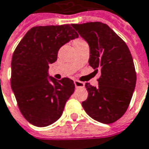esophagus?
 <instances>
[{
	"instance_id": "obj_1",
	"label": "esophagus",
	"mask_w": 149,
	"mask_h": 149,
	"mask_svg": "<svg viewBox=\"0 0 149 149\" xmlns=\"http://www.w3.org/2000/svg\"><path fill=\"white\" fill-rule=\"evenodd\" d=\"M74 84L76 87H84V83H83L82 81H78V80H74Z\"/></svg>"
}]
</instances>
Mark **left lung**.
Returning <instances> with one entry per match:
<instances>
[{
	"mask_svg": "<svg viewBox=\"0 0 149 149\" xmlns=\"http://www.w3.org/2000/svg\"><path fill=\"white\" fill-rule=\"evenodd\" d=\"M90 47L89 65L101 71L98 87L86 83L87 100L81 105L94 120L113 123L125 113L136 85V71L125 42L107 24L95 22L72 24Z\"/></svg>",
	"mask_w": 149,
	"mask_h": 149,
	"instance_id": "left-lung-1",
	"label": "left lung"
}]
</instances>
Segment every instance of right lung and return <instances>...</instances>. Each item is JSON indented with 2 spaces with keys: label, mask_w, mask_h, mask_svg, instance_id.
Here are the masks:
<instances>
[{
  "label": "right lung",
  "mask_w": 149,
  "mask_h": 149,
  "mask_svg": "<svg viewBox=\"0 0 149 149\" xmlns=\"http://www.w3.org/2000/svg\"><path fill=\"white\" fill-rule=\"evenodd\" d=\"M77 36L69 24L34 26L13 52L11 89L23 117L34 126H48L59 119L74 92L72 80H48L47 72L49 65L56 61L60 47Z\"/></svg>",
  "instance_id": "obj_1"
}]
</instances>
